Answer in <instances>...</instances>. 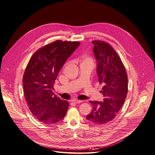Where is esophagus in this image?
<instances>
[{
  "instance_id": "34e87169",
  "label": "esophagus",
  "mask_w": 155,
  "mask_h": 155,
  "mask_svg": "<svg viewBox=\"0 0 155 155\" xmlns=\"http://www.w3.org/2000/svg\"><path fill=\"white\" fill-rule=\"evenodd\" d=\"M71 101L74 103H81L83 102V101H81V100H78V99H72Z\"/></svg>"
}]
</instances>
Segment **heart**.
<instances>
[{"label":"heart","instance_id":"heart-1","mask_svg":"<svg viewBox=\"0 0 155 155\" xmlns=\"http://www.w3.org/2000/svg\"><path fill=\"white\" fill-rule=\"evenodd\" d=\"M81 64L89 65L93 67L94 65V61L91 56L87 55V54H84L81 58Z\"/></svg>","mask_w":155,"mask_h":155}]
</instances>
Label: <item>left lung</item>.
<instances>
[{"label": "left lung", "instance_id": "left-lung-1", "mask_svg": "<svg viewBox=\"0 0 155 155\" xmlns=\"http://www.w3.org/2000/svg\"><path fill=\"white\" fill-rule=\"evenodd\" d=\"M93 52L97 60L99 84L104 86L101 93L103 102L90 101L93 111L86 119L95 124H103L112 121L123 106L128 93V76L125 67L111 45L103 41H93Z\"/></svg>", "mask_w": 155, "mask_h": 155}]
</instances>
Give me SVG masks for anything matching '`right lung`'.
<instances>
[{"instance_id": "add662e5", "label": "right lung", "mask_w": 155, "mask_h": 155, "mask_svg": "<svg viewBox=\"0 0 155 155\" xmlns=\"http://www.w3.org/2000/svg\"><path fill=\"white\" fill-rule=\"evenodd\" d=\"M80 44L57 40L36 51L23 76L25 100L33 116L45 124H54L64 117L69 103L54 95L52 89L64 64Z\"/></svg>"}]
</instances>
